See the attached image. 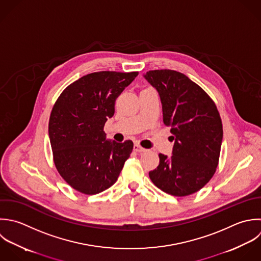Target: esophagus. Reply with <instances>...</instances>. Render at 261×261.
Returning a JSON list of instances; mask_svg holds the SVG:
<instances>
[{
    "mask_svg": "<svg viewBox=\"0 0 261 261\" xmlns=\"http://www.w3.org/2000/svg\"><path fill=\"white\" fill-rule=\"evenodd\" d=\"M134 150L135 151H137V152H144V151H146V149L145 148H143V147H141L139 144H137V143H135L134 144Z\"/></svg>",
    "mask_w": 261,
    "mask_h": 261,
    "instance_id": "obj_1",
    "label": "esophagus"
}]
</instances>
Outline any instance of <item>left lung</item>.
Wrapping results in <instances>:
<instances>
[{"label": "left lung", "mask_w": 261, "mask_h": 261, "mask_svg": "<svg viewBox=\"0 0 261 261\" xmlns=\"http://www.w3.org/2000/svg\"><path fill=\"white\" fill-rule=\"evenodd\" d=\"M144 78L158 90L165 125L175 140L171 158L160 153L149 172L152 183L174 196H187L204 187L219 165L223 124L211 96L186 75L174 70H152Z\"/></svg>", "instance_id": "8db88e82"}]
</instances>
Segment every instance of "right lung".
Here are the masks:
<instances>
[{
	"label": "right lung",
	"instance_id": "right-lung-1",
	"mask_svg": "<svg viewBox=\"0 0 261 261\" xmlns=\"http://www.w3.org/2000/svg\"><path fill=\"white\" fill-rule=\"evenodd\" d=\"M137 75L90 73L67 86L55 102L48 122L54 163L73 189L93 195L116 183L133 142L107 140L103 126L115 114L117 97Z\"/></svg>",
	"mask_w": 261,
	"mask_h": 261
}]
</instances>
